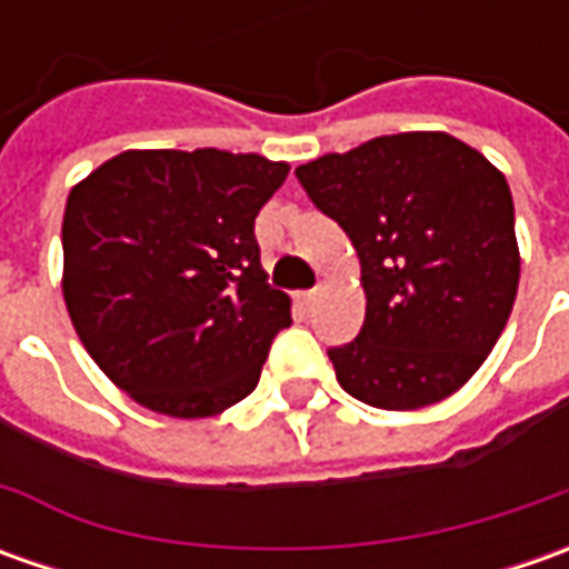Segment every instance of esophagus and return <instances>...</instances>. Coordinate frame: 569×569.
Segmentation results:
<instances>
[{"mask_svg": "<svg viewBox=\"0 0 569 569\" xmlns=\"http://www.w3.org/2000/svg\"><path fill=\"white\" fill-rule=\"evenodd\" d=\"M317 297H319V288H313V291H303L300 300H303V303H317Z\"/></svg>", "mask_w": 569, "mask_h": 569, "instance_id": "1", "label": "esophagus"}]
</instances>
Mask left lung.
I'll return each instance as SVG.
<instances>
[{
	"instance_id": "1",
	"label": "left lung",
	"mask_w": 569,
	"mask_h": 569,
	"mask_svg": "<svg viewBox=\"0 0 569 569\" xmlns=\"http://www.w3.org/2000/svg\"><path fill=\"white\" fill-rule=\"evenodd\" d=\"M295 173L361 259V332L329 348L341 389L386 411L452 396L491 355L519 288L503 173L447 132L380 136Z\"/></svg>"
}]
</instances>
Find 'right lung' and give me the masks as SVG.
<instances>
[{"instance_id": "add662e5", "label": "right lung", "mask_w": 569, "mask_h": 569, "mask_svg": "<svg viewBox=\"0 0 569 569\" xmlns=\"http://www.w3.org/2000/svg\"><path fill=\"white\" fill-rule=\"evenodd\" d=\"M288 170L218 148L122 151L69 192L62 297L88 355L139 405L208 418L256 389L291 300L252 228Z\"/></svg>"}]
</instances>
